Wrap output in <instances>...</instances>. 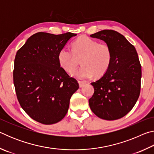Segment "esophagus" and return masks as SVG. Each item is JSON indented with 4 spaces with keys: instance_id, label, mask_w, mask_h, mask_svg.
<instances>
[{
    "instance_id": "1",
    "label": "esophagus",
    "mask_w": 154,
    "mask_h": 154,
    "mask_svg": "<svg viewBox=\"0 0 154 154\" xmlns=\"http://www.w3.org/2000/svg\"><path fill=\"white\" fill-rule=\"evenodd\" d=\"M78 83H79V88H83L85 85V83H84L83 82H81V81H79V82H78Z\"/></svg>"
}]
</instances>
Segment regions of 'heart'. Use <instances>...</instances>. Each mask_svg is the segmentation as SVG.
I'll return each instance as SVG.
<instances>
[{"instance_id": "obj_1", "label": "heart", "mask_w": 154, "mask_h": 154, "mask_svg": "<svg viewBox=\"0 0 154 154\" xmlns=\"http://www.w3.org/2000/svg\"><path fill=\"white\" fill-rule=\"evenodd\" d=\"M72 51L63 48L58 54L60 66L68 72L73 71L77 66L75 56H82L81 62L83 66L72 72V76L79 79H87L94 75L100 77L107 71L112 61L111 49L107 44L98 43L88 36H82L72 43Z\"/></svg>"}]
</instances>
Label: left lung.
<instances>
[{
	"mask_svg": "<svg viewBox=\"0 0 154 154\" xmlns=\"http://www.w3.org/2000/svg\"><path fill=\"white\" fill-rule=\"evenodd\" d=\"M90 36L110 47L112 61L107 71L91 83L94 93L89 100L90 107L101 119H120L131 111L140 94L141 66L136 49L115 30H103Z\"/></svg>",
	"mask_w": 154,
	"mask_h": 154,
	"instance_id": "obj_1",
	"label": "left lung"
}]
</instances>
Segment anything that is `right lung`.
Segmentation results:
<instances>
[{"label":"right lung","instance_id":"right-lung-1","mask_svg":"<svg viewBox=\"0 0 154 154\" xmlns=\"http://www.w3.org/2000/svg\"><path fill=\"white\" fill-rule=\"evenodd\" d=\"M77 34L37 32L17 51L14 83L22 108L34 120L53 124L68 111L71 96L79 88L77 80L60 67L58 54Z\"/></svg>","mask_w":154,"mask_h":154}]
</instances>
